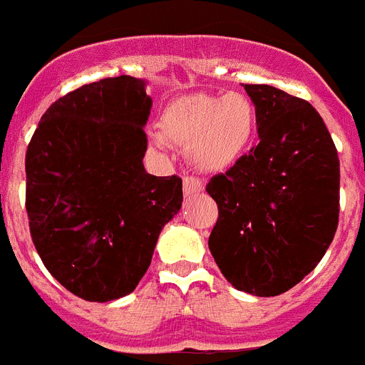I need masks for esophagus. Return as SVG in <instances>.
Instances as JSON below:
<instances>
[{"instance_id":"34e87169","label":"esophagus","mask_w":365,"mask_h":365,"mask_svg":"<svg viewBox=\"0 0 365 365\" xmlns=\"http://www.w3.org/2000/svg\"><path fill=\"white\" fill-rule=\"evenodd\" d=\"M202 191H204V183H202L200 180L192 178V176H185V178H183V195H185L187 198L200 195Z\"/></svg>"}]
</instances>
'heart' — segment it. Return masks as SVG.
<instances>
[{"label": "heart", "instance_id": "b5f03b06", "mask_svg": "<svg viewBox=\"0 0 365 365\" xmlns=\"http://www.w3.org/2000/svg\"><path fill=\"white\" fill-rule=\"evenodd\" d=\"M255 132L257 108L242 93L183 95L167 104L160 117L161 138L185 148L192 167L202 173L231 169L252 147Z\"/></svg>", "mask_w": 365, "mask_h": 365}]
</instances>
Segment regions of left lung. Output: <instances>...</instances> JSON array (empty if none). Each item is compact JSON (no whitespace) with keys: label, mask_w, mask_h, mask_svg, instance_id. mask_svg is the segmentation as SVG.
<instances>
[{"label":"left lung","mask_w":365,"mask_h":365,"mask_svg":"<svg viewBox=\"0 0 365 365\" xmlns=\"http://www.w3.org/2000/svg\"><path fill=\"white\" fill-rule=\"evenodd\" d=\"M259 145L205 191L218 220L209 250L237 290L279 296L314 270L334 239L340 161L316 108L268 84H244Z\"/></svg>","instance_id":"obj_1"}]
</instances>
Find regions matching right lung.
Instances as JSON below:
<instances>
[{
	"mask_svg": "<svg viewBox=\"0 0 365 365\" xmlns=\"http://www.w3.org/2000/svg\"><path fill=\"white\" fill-rule=\"evenodd\" d=\"M147 81L103 78L47 108L27 147L25 207L49 274L86 301L134 292L183 202L178 176L145 170Z\"/></svg>",
	"mask_w": 365,
	"mask_h": 365,
	"instance_id": "add662e5",
	"label": "right lung"
}]
</instances>
